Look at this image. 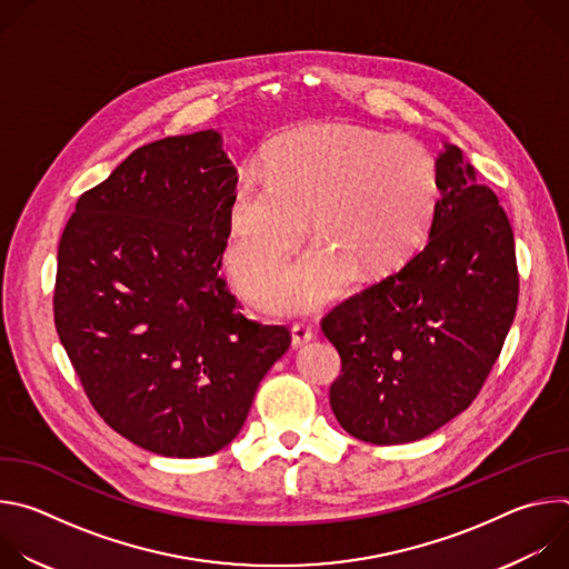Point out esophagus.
<instances>
[{
    "mask_svg": "<svg viewBox=\"0 0 569 569\" xmlns=\"http://www.w3.org/2000/svg\"><path fill=\"white\" fill-rule=\"evenodd\" d=\"M312 329L303 327V323H295L292 327V349H301L303 345H308L312 340Z\"/></svg>",
    "mask_w": 569,
    "mask_h": 569,
    "instance_id": "1",
    "label": "esophagus"
}]
</instances>
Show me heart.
<instances>
[{"mask_svg":"<svg viewBox=\"0 0 569 569\" xmlns=\"http://www.w3.org/2000/svg\"><path fill=\"white\" fill-rule=\"evenodd\" d=\"M261 171L240 173L229 204L227 266L236 281L270 270L301 236L297 259L257 279L272 312H306L340 297L356 268L380 277L412 257L441 196L439 169L417 141L347 123H317L274 139Z\"/></svg>","mask_w":569,"mask_h":569,"instance_id":"b5f03b06","label":"heart"}]
</instances>
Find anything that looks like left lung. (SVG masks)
I'll list each match as a JSON object with an SVG mask.
<instances>
[{"instance_id": "obj_1", "label": "left lung", "mask_w": 569, "mask_h": 569, "mask_svg": "<svg viewBox=\"0 0 569 569\" xmlns=\"http://www.w3.org/2000/svg\"><path fill=\"white\" fill-rule=\"evenodd\" d=\"M435 164L441 196L426 246L321 321L342 358L333 415L376 446L423 439L461 415L516 317L513 229L498 196L455 143Z\"/></svg>"}]
</instances>
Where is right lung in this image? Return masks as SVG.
<instances>
[{
    "mask_svg": "<svg viewBox=\"0 0 569 569\" xmlns=\"http://www.w3.org/2000/svg\"><path fill=\"white\" fill-rule=\"evenodd\" d=\"M236 180L218 130L159 139L80 196L60 238V342L101 419L154 455L231 443L290 347L218 277Z\"/></svg>",
    "mask_w": 569,
    "mask_h": 569,
    "instance_id": "1",
    "label": "right lung"
}]
</instances>
